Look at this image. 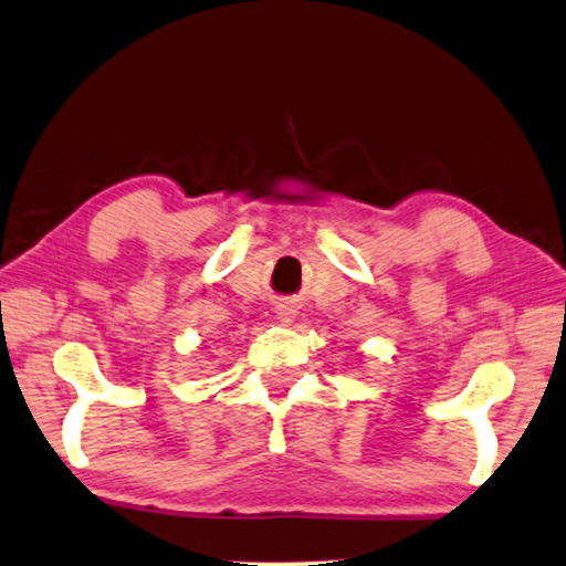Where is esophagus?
Instances as JSON below:
<instances>
[{
	"instance_id": "esophagus-1",
	"label": "esophagus",
	"mask_w": 566,
	"mask_h": 566,
	"mask_svg": "<svg viewBox=\"0 0 566 566\" xmlns=\"http://www.w3.org/2000/svg\"><path fill=\"white\" fill-rule=\"evenodd\" d=\"M276 317H280V323H292V319H294V310L282 307L280 312H276Z\"/></svg>"
}]
</instances>
